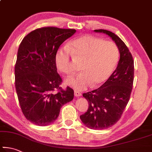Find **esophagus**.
<instances>
[{"mask_svg":"<svg viewBox=\"0 0 152 152\" xmlns=\"http://www.w3.org/2000/svg\"><path fill=\"white\" fill-rule=\"evenodd\" d=\"M74 96H76V97H79V96H82V94H81V92H78V91L75 90L74 91Z\"/></svg>","mask_w":152,"mask_h":152,"instance_id":"esophagus-1","label":"esophagus"}]
</instances>
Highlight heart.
<instances>
[{"label": "heart", "mask_w": 152, "mask_h": 152, "mask_svg": "<svg viewBox=\"0 0 152 152\" xmlns=\"http://www.w3.org/2000/svg\"><path fill=\"white\" fill-rule=\"evenodd\" d=\"M119 49L112 41L93 35H84L60 48L55 56L57 68L62 72H73L74 59L82 61L80 73L70 76L66 84L78 90L92 84L97 87L104 84L114 72L119 60Z\"/></svg>", "instance_id": "heart-1"}]
</instances>
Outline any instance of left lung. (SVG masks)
<instances>
[{"instance_id": "obj_1", "label": "left lung", "mask_w": 152, "mask_h": 152, "mask_svg": "<svg viewBox=\"0 0 152 152\" xmlns=\"http://www.w3.org/2000/svg\"><path fill=\"white\" fill-rule=\"evenodd\" d=\"M112 38L120 54L118 66L107 81L98 89L83 94L88 102L87 112L80 118L92 129H107L120 119L128 104L133 88L134 64L128 48L119 37L108 30H94Z\"/></svg>"}]
</instances>
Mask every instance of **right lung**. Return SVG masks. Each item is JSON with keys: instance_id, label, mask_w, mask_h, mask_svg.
I'll return each mask as SVG.
<instances>
[{"instance_id": "right-lung-1", "label": "right lung", "mask_w": 152, "mask_h": 152, "mask_svg": "<svg viewBox=\"0 0 152 152\" xmlns=\"http://www.w3.org/2000/svg\"><path fill=\"white\" fill-rule=\"evenodd\" d=\"M76 31L42 27L30 32L19 46L15 88L24 117L36 125L53 123L63 105L73 100V89L60 86L62 80L57 72L55 56L60 46Z\"/></svg>"}]
</instances>
